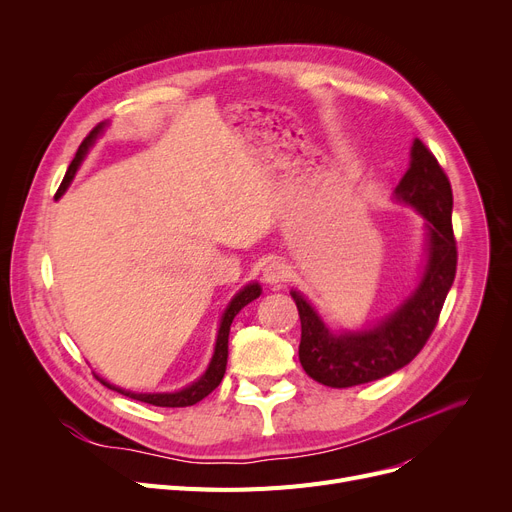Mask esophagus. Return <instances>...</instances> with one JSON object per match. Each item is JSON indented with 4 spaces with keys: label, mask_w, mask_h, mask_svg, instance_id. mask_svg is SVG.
I'll return each instance as SVG.
<instances>
[{
    "label": "esophagus",
    "mask_w": 512,
    "mask_h": 512,
    "mask_svg": "<svg viewBox=\"0 0 512 512\" xmlns=\"http://www.w3.org/2000/svg\"><path fill=\"white\" fill-rule=\"evenodd\" d=\"M286 278H288V265H286L284 261L274 259V261H270V263L265 265V270H263V280H265V284H270V286H282V284L286 282Z\"/></svg>",
    "instance_id": "34e87169"
}]
</instances>
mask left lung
I'll use <instances>...</instances> for the list:
<instances>
[{
	"label": "left lung",
	"mask_w": 512,
	"mask_h": 512,
	"mask_svg": "<svg viewBox=\"0 0 512 512\" xmlns=\"http://www.w3.org/2000/svg\"><path fill=\"white\" fill-rule=\"evenodd\" d=\"M392 197L425 220V259L417 286L371 326L332 330L299 290H290L301 317L299 359L309 378L330 388L375 382L409 365L432 336L456 274L452 188L438 159L419 139Z\"/></svg>",
	"instance_id": "8db88e82"
}]
</instances>
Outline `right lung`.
Segmentation results:
<instances>
[{
    "mask_svg": "<svg viewBox=\"0 0 512 512\" xmlns=\"http://www.w3.org/2000/svg\"><path fill=\"white\" fill-rule=\"evenodd\" d=\"M107 126H110V122L97 124V126L89 132V137H87L83 143H80V147H78V151H76V155H74V159H72V164H70V168H68L64 180H62V184H60V188H58L56 199H60V197L68 191V186L72 184V180H74V176H76L80 164H83L87 153L91 151V147L95 145V141L105 132ZM259 294H261L259 282H249L247 286H242V288L234 294V297L230 299V303H228V307L224 309L222 319H220L218 338H215L211 361H209L207 369L203 371L201 378L195 380L193 384H188V386H184V388H180V390H174V392H132V390H124V388H120V386L110 384L107 380L99 378L97 373H95V378H97L103 386L110 388V390H116V392H120V394H124V396H128V398H134V400L147 402V405H153V407H172V409H174V407H191V405H197L199 400H203L207 394H211L215 388H218L220 382H222V378H224L226 363H228V336H230L232 319L240 313L242 307L249 305L251 301H255V299L259 297Z\"/></svg>",
    "mask_w": 512,
    "mask_h": 512,
    "instance_id": "right-lung-1",
    "label": "right lung"
}]
</instances>
